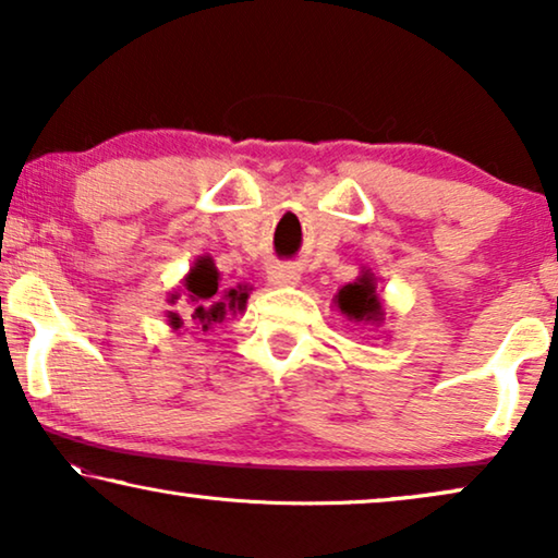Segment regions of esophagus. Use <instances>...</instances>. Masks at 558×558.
<instances>
[{
	"instance_id": "34e87169",
	"label": "esophagus",
	"mask_w": 558,
	"mask_h": 558,
	"mask_svg": "<svg viewBox=\"0 0 558 558\" xmlns=\"http://www.w3.org/2000/svg\"><path fill=\"white\" fill-rule=\"evenodd\" d=\"M271 281L279 287H289V284H296L299 274L294 266H277V269L271 271Z\"/></svg>"
}]
</instances>
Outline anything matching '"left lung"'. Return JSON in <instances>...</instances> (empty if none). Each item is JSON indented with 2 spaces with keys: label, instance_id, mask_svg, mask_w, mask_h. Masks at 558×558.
I'll list each match as a JSON object with an SVG mask.
<instances>
[{
  "label": "left lung",
  "instance_id": "1",
  "mask_svg": "<svg viewBox=\"0 0 558 558\" xmlns=\"http://www.w3.org/2000/svg\"><path fill=\"white\" fill-rule=\"evenodd\" d=\"M337 306L354 322H377L383 317V306H379V296L375 294V281L367 274L339 289Z\"/></svg>",
  "mask_w": 558,
  "mask_h": 558
}]
</instances>
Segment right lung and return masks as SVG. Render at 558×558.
<instances>
[{
    "mask_svg": "<svg viewBox=\"0 0 558 558\" xmlns=\"http://www.w3.org/2000/svg\"><path fill=\"white\" fill-rule=\"evenodd\" d=\"M183 287H185V296L191 299V306H193L189 319L198 322L204 329L211 327L214 322H221L229 310H244L246 296H248L246 292L231 289L223 299H216V292H219V271H216L211 259H198V264L193 266L189 277H185ZM175 299H179V294L171 296L173 304ZM189 319H181L175 312L168 314V322H171L173 329H181L183 322Z\"/></svg>",
    "mask_w": 558,
    "mask_h": 558,
    "instance_id": "right-lung-1",
    "label": "right lung"
}]
</instances>
